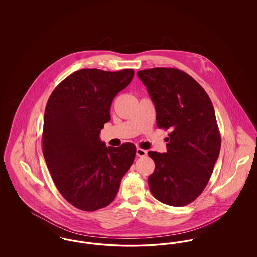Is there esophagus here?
Here are the masks:
<instances>
[{
    "mask_svg": "<svg viewBox=\"0 0 257 257\" xmlns=\"http://www.w3.org/2000/svg\"><path fill=\"white\" fill-rule=\"evenodd\" d=\"M136 154H137V156H139V157H144V156L147 155V150H145V149H142V148L138 147V148L136 149Z\"/></svg>",
    "mask_w": 257,
    "mask_h": 257,
    "instance_id": "1",
    "label": "esophagus"
}]
</instances>
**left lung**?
Wrapping results in <instances>:
<instances>
[{
  "mask_svg": "<svg viewBox=\"0 0 257 257\" xmlns=\"http://www.w3.org/2000/svg\"><path fill=\"white\" fill-rule=\"evenodd\" d=\"M156 109L158 128L170 130L167 153L149 151L155 171L150 192L171 206L190 204L205 189L219 157L220 134L206 91L189 74L176 68L138 71Z\"/></svg>",
  "mask_w": 257,
  "mask_h": 257,
  "instance_id": "8db88e82",
  "label": "left lung"
}]
</instances>
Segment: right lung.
Wrapping results in <instances>:
<instances>
[{
    "label": "right lung",
    "mask_w": 257,
    "mask_h": 257,
    "mask_svg": "<svg viewBox=\"0 0 257 257\" xmlns=\"http://www.w3.org/2000/svg\"><path fill=\"white\" fill-rule=\"evenodd\" d=\"M133 77V69H81L66 77L50 95L42 151L57 189L74 207L92 212L108 206L134 162L133 144L106 147L99 138L110 120L113 98Z\"/></svg>",
    "instance_id": "right-lung-1"
}]
</instances>
